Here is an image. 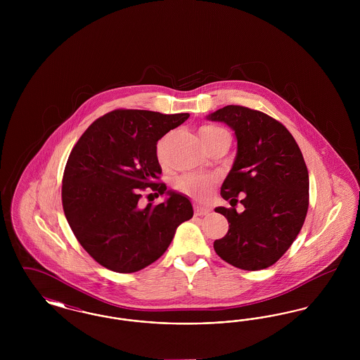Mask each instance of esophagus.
I'll use <instances>...</instances> for the list:
<instances>
[{
    "label": "esophagus",
    "instance_id": "obj_1",
    "mask_svg": "<svg viewBox=\"0 0 360 360\" xmlns=\"http://www.w3.org/2000/svg\"><path fill=\"white\" fill-rule=\"evenodd\" d=\"M210 213L209 207H204V206H194V214L195 216H206Z\"/></svg>",
    "mask_w": 360,
    "mask_h": 360
}]
</instances>
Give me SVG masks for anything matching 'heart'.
<instances>
[{
	"mask_svg": "<svg viewBox=\"0 0 360 360\" xmlns=\"http://www.w3.org/2000/svg\"><path fill=\"white\" fill-rule=\"evenodd\" d=\"M225 131H223L221 128L205 125L200 129V136H201L202 143H205V141L212 140L213 137L221 135ZM169 140H170V135H166L158 141V146H156V156H158L159 162H162V163L166 162V158H167ZM216 184H217V179L213 175L193 172V174H185V175L178 176L174 182V188L176 191L188 195L195 201H206L212 195Z\"/></svg>",
	"mask_w": 360,
	"mask_h": 360,
	"instance_id": "b5f03b06",
	"label": "heart"
}]
</instances>
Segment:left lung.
<instances>
[{"label": "left lung", "mask_w": 360, "mask_h": 360, "mask_svg": "<svg viewBox=\"0 0 360 360\" xmlns=\"http://www.w3.org/2000/svg\"><path fill=\"white\" fill-rule=\"evenodd\" d=\"M206 119L225 122L238 140V154L221 186V197L232 207L214 209L229 229L214 241V251L241 270L267 269L290 248L308 213L302 153L288 128L263 112L228 105ZM239 193L241 214L234 207Z\"/></svg>", "instance_id": "obj_1"}]
</instances>
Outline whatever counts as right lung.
<instances>
[{"label":"right lung","instance_id":"add662e5","mask_svg":"<svg viewBox=\"0 0 360 360\" xmlns=\"http://www.w3.org/2000/svg\"><path fill=\"white\" fill-rule=\"evenodd\" d=\"M188 113L116 109L94 121L70 153L62 204L86 252L116 273H135L169 248L176 228L193 217L188 197L159 182L158 140ZM167 193L165 203L140 208L141 190Z\"/></svg>","mask_w":360,"mask_h":360}]
</instances>
